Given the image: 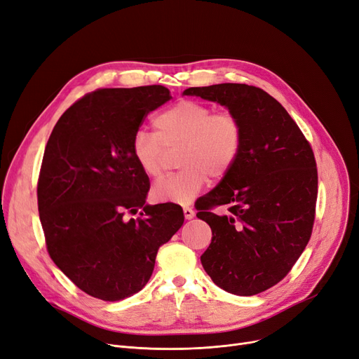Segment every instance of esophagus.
<instances>
[{
  "label": "esophagus",
  "instance_id": "obj_1",
  "mask_svg": "<svg viewBox=\"0 0 359 359\" xmlns=\"http://www.w3.org/2000/svg\"><path fill=\"white\" fill-rule=\"evenodd\" d=\"M183 214H184V218L186 219H192L195 217V211L192 208H189V206H184L183 208Z\"/></svg>",
  "mask_w": 359,
  "mask_h": 359
}]
</instances>
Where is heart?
<instances>
[{
  "mask_svg": "<svg viewBox=\"0 0 359 359\" xmlns=\"http://www.w3.org/2000/svg\"><path fill=\"white\" fill-rule=\"evenodd\" d=\"M156 134L138 130L130 149L141 172L157 180L164 175L167 151L182 148L179 173L158 182L153 198L160 202L189 203L208 182L227 176L240 157L244 130L231 111L195 100H182L154 118Z\"/></svg>",
  "mask_w": 359,
  "mask_h": 359,
  "instance_id": "heart-1",
  "label": "heart"
}]
</instances>
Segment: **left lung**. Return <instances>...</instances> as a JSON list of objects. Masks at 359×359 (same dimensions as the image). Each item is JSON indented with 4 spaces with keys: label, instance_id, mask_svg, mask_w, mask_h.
I'll list each match as a JSON object with an SVG mask.
<instances>
[{
    "label": "left lung",
    "instance_id": "left-lung-1",
    "mask_svg": "<svg viewBox=\"0 0 359 359\" xmlns=\"http://www.w3.org/2000/svg\"><path fill=\"white\" fill-rule=\"evenodd\" d=\"M183 94L225 106L244 130L231 172L196 206V217L212 230L202 266L227 292L266 291L288 275L311 237L317 201L311 145L282 104L259 87L224 83ZM217 205L229 214L215 215Z\"/></svg>",
    "mask_w": 359,
    "mask_h": 359
}]
</instances>
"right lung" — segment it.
I'll use <instances>...</instances> for the list:
<instances>
[{
  "mask_svg": "<svg viewBox=\"0 0 359 359\" xmlns=\"http://www.w3.org/2000/svg\"><path fill=\"white\" fill-rule=\"evenodd\" d=\"M170 99L164 86L99 88L69 106L48 140L37 180L46 249L94 298L141 291L160 246L183 225L179 205H145L149 179L130 149L148 113Z\"/></svg>",
  "mask_w": 359,
  "mask_h": 359,
  "instance_id": "right-lung-1",
  "label": "right lung"
}]
</instances>
